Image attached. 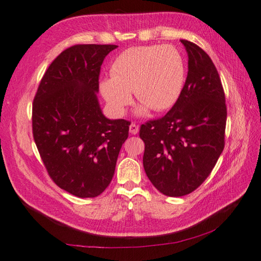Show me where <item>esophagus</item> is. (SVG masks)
<instances>
[{"label":"esophagus","instance_id":"34e87169","mask_svg":"<svg viewBox=\"0 0 261 261\" xmlns=\"http://www.w3.org/2000/svg\"><path fill=\"white\" fill-rule=\"evenodd\" d=\"M129 131L131 135H137L139 132V126H138L136 123H131L129 126Z\"/></svg>","mask_w":261,"mask_h":261}]
</instances>
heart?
<instances>
[{
  "label": "heart",
  "mask_w": 261,
  "mask_h": 261,
  "mask_svg": "<svg viewBox=\"0 0 261 261\" xmlns=\"http://www.w3.org/2000/svg\"><path fill=\"white\" fill-rule=\"evenodd\" d=\"M186 79L182 56L171 46H137L122 52L112 64V76L100 80L99 90L115 116L132 103V91L141 101L137 113L163 112L176 103Z\"/></svg>",
  "instance_id": "obj_1"
}]
</instances>
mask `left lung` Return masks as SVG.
Returning a JSON list of instances; mask_svg holds the SVG:
<instances>
[{"label":"left lung","instance_id":"obj_1","mask_svg":"<svg viewBox=\"0 0 261 261\" xmlns=\"http://www.w3.org/2000/svg\"><path fill=\"white\" fill-rule=\"evenodd\" d=\"M188 75L174 106L162 119L140 127L144 168L158 191L182 197L211 174L224 149L225 95L217 70L205 50L182 39Z\"/></svg>","mask_w":261,"mask_h":261}]
</instances>
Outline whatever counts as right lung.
Listing matches in <instances>:
<instances>
[{
    "label": "right lung",
    "instance_id": "obj_1",
    "mask_svg": "<svg viewBox=\"0 0 261 261\" xmlns=\"http://www.w3.org/2000/svg\"><path fill=\"white\" fill-rule=\"evenodd\" d=\"M116 45H74L56 58L33 104V135L49 176L79 198L99 196L114 175L130 122L101 112L98 76Z\"/></svg>",
    "mask_w": 261,
    "mask_h": 261
}]
</instances>
